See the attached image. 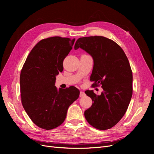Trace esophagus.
<instances>
[{
	"label": "esophagus",
	"instance_id": "34e87169",
	"mask_svg": "<svg viewBox=\"0 0 154 154\" xmlns=\"http://www.w3.org/2000/svg\"><path fill=\"white\" fill-rule=\"evenodd\" d=\"M84 96H85V94L84 92L81 91L80 92V97H84Z\"/></svg>",
	"mask_w": 154,
	"mask_h": 154
}]
</instances>
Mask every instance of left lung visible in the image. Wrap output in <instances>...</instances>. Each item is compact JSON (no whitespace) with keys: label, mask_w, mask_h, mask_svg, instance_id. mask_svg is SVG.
I'll return each instance as SVG.
<instances>
[{"label":"left lung","mask_w":154,"mask_h":154,"mask_svg":"<svg viewBox=\"0 0 154 154\" xmlns=\"http://www.w3.org/2000/svg\"><path fill=\"white\" fill-rule=\"evenodd\" d=\"M79 48L90 54L94 60L91 80L92 85H102L103 91L97 95L86 91L92 99V106L84 116L87 122L99 130L116 125L123 117L132 95V72L127 56L117 43L102 36L80 37L74 49Z\"/></svg>","instance_id":"1"}]
</instances>
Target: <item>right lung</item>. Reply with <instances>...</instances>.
I'll use <instances>...</instances> for the list:
<instances>
[{
    "label": "right lung",
    "mask_w": 154,
    "mask_h": 154,
    "mask_svg": "<svg viewBox=\"0 0 154 154\" xmlns=\"http://www.w3.org/2000/svg\"><path fill=\"white\" fill-rule=\"evenodd\" d=\"M75 40L57 36L41 40L30 51L21 70L23 107L32 122L45 130L60 125L69 106L79 98L76 87L58 90L55 86L56 75L63 71V61Z\"/></svg>",
    "instance_id": "obj_1"
}]
</instances>
